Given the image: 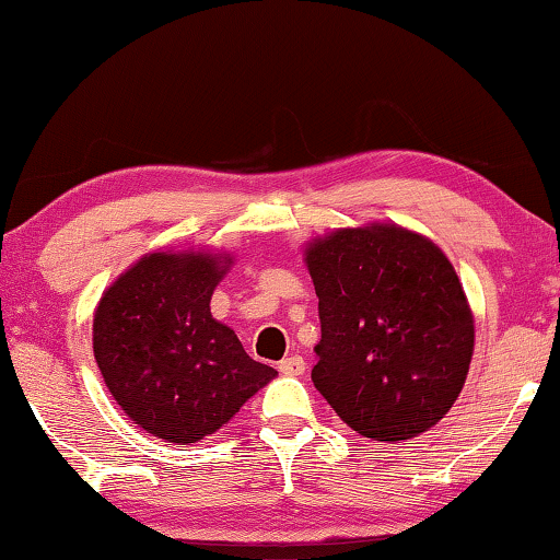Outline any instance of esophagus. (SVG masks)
<instances>
[{
    "mask_svg": "<svg viewBox=\"0 0 560 560\" xmlns=\"http://www.w3.org/2000/svg\"><path fill=\"white\" fill-rule=\"evenodd\" d=\"M303 371H306V360H303L301 355L283 358L279 363V373H283V375H303Z\"/></svg>",
    "mask_w": 560,
    "mask_h": 560,
    "instance_id": "obj_1",
    "label": "esophagus"
}]
</instances>
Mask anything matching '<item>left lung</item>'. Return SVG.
<instances>
[{
  "instance_id": "obj_1",
  "label": "left lung",
  "mask_w": 560,
  "mask_h": 560,
  "mask_svg": "<svg viewBox=\"0 0 560 560\" xmlns=\"http://www.w3.org/2000/svg\"><path fill=\"white\" fill-rule=\"evenodd\" d=\"M303 259L320 316L316 390L363 438L400 442L434 428L474 353L467 293L444 252L373 222L316 236Z\"/></svg>"
}]
</instances>
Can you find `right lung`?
<instances>
[{
    "instance_id": "add662e5",
    "label": "right lung",
    "mask_w": 560,
    "mask_h": 560,
    "mask_svg": "<svg viewBox=\"0 0 560 560\" xmlns=\"http://www.w3.org/2000/svg\"><path fill=\"white\" fill-rule=\"evenodd\" d=\"M232 254L150 252L103 291L93 355L113 400L153 438L192 444L224 428L277 371L212 318Z\"/></svg>"
}]
</instances>
